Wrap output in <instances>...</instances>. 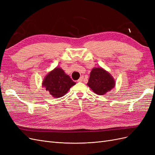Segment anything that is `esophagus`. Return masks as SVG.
Returning a JSON list of instances; mask_svg holds the SVG:
<instances>
[{
	"label": "esophagus",
	"mask_w": 155,
	"mask_h": 155,
	"mask_svg": "<svg viewBox=\"0 0 155 155\" xmlns=\"http://www.w3.org/2000/svg\"><path fill=\"white\" fill-rule=\"evenodd\" d=\"M83 80V77L82 76V77H81L80 78H79V79H78V82H82Z\"/></svg>",
	"instance_id": "34e87169"
}]
</instances>
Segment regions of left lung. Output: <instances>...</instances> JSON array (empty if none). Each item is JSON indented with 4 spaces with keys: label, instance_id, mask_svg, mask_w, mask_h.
Returning a JSON list of instances; mask_svg holds the SVG:
<instances>
[{
    "label": "left lung",
    "instance_id": "left-lung-1",
    "mask_svg": "<svg viewBox=\"0 0 155 155\" xmlns=\"http://www.w3.org/2000/svg\"><path fill=\"white\" fill-rule=\"evenodd\" d=\"M87 85L97 95H104L116 85V81L110 74L101 67L92 69Z\"/></svg>",
    "mask_w": 155,
    "mask_h": 155
}]
</instances>
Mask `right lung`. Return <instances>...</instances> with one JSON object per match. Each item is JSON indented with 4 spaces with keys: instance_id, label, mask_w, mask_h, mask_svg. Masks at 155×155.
<instances>
[{
    "instance_id": "add662e5",
    "label": "right lung",
    "mask_w": 155,
    "mask_h": 155,
    "mask_svg": "<svg viewBox=\"0 0 155 155\" xmlns=\"http://www.w3.org/2000/svg\"><path fill=\"white\" fill-rule=\"evenodd\" d=\"M74 85H76V83L59 67H56L49 72L42 83L43 87L55 98L64 96Z\"/></svg>"
}]
</instances>
